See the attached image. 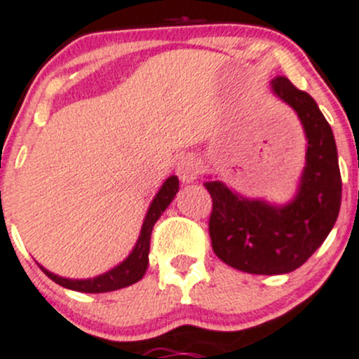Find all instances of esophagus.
I'll use <instances>...</instances> for the list:
<instances>
[{
	"instance_id": "esophagus-1",
	"label": "esophagus",
	"mask_w": 359,
	"mask_h": 359,
	"mask_svg": "<svg viewBox=\"0 0 359 359\" xmlns=\"http://www.w3.org/2000/svg\"><path fill=\"white\" fill-rule=\"evenodd\" d=\"M176 172H178L180 180L183 183H190L195 181L196 176L200 172V163L193 156H184L178 161V166H176Z\"/></svg>"
}]
</instances>
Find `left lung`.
<instances>
[{
	"mask_svg": "<svg viewBox=\"0 0 359 359\" xmlns=\"http://www.w3.org/2000/svg\"><path fill=\"white\" fill-rule=\"evenodd\" d=\"M273 91L300 116L309 139L299 195L287 207L245 200L220 181H207L212 196L208 233L217 257L252 275L295 271L329 236L341 208L342 181L331 126L309 93L276 76Z\"/></svg>",
	"mask_w": 359,
	"mask_h": 359,
	"instance_id": "left-lung-1",
	"label": "left lung"
}]
</instances>
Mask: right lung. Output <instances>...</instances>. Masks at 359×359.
<instances>
[{
  "instance_id": "right-lung-1",
  "label": "right lung",
  "mask_w": 359,
  "mask_h": 359,
  "mask_svg": "<svg viewBox=\"0 0 359 359\" xmlns=\"http://www.w3.org/2000/svg\"><path fill=\"white\" fill-rule=\"evenodd\" d=\"M178 187L180 181L176 176H171V178L166 180V183L163 184V188H161L158 195H156V198L152 200L151 208H149L146 215V220H144L142 231H140V237L135 244V249L120 266L114 268L111 271L104 273L102 276L93 278V280H67V278H60L57 275H54V273L47 271V269L42 266H40V269H42L52 281L60 285V287L76 290V292L83 293L114 292V290L126 288L137 283L140 278L146 275L152 227H154V224L158 222L159 217L163 215L164 210H166L168 205L171 203L172 198H175V195L178 193Z\"/></svg>"
}]
</instances>
